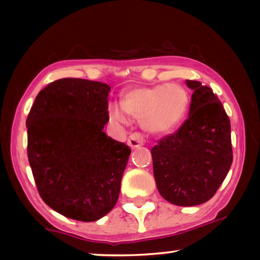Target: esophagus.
I'll return each instance as SVG.
<instances>
[{"instance_id":"34e87169","label":"esophagus","mask_w":260,"mask_h":260,"mask_svg":"<svg viewBox=\"0 0 260 260\" xmlns=\"http://www.w3.org/2000/svg\"><path fill=\"white\" fill-rule=\"evenodd\" d=\"M127 143H128V146L132 149H136V148H139L141 146H143V143H144L143 135L141 133H138V132H135V133L129 135Z\"/></svg>"}]
</instances>
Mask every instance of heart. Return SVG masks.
Here are the masks:
<instances>
[{
    "label": "heart",
    "mask_w": 260,
    "mask_h": 260,
    "mask_svg": "<svg viewBox=\"0 0 260 260\" xmlns=\"http://www.w3.org/2000/svg\"><path fill=\"white\" fill-rule=\"evenodd\" d=\"M189 95L177 83L141 87L127 91L120 104H111L110 118L127 125L129 117L136 118L144 129L155 134L169 133L186 116Z\"/></svg>",
    "instance_id": "heart-1"
}]
</instances>
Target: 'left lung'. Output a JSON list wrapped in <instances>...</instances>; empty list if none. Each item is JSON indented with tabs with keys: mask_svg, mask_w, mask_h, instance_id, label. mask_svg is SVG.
<instances>
[{
	"mask_svg": "<svg viewBox=\"0 0 260 260\" xmlns=\"http://www.w3.org/2000/svg\"><path fill=\"white\" fill-rule=\"evenodd\" d=\"M186 83L192 89L189 116L158 141L151 155L160 195L174 205L195 206L212 199L231 169V121L210 87Z\"/></svg>",
	"mask_w": 260,
	"mask_h": 260,
	"instance_id": "8db88e82",
	"label": "left lung"
}]
</instances>
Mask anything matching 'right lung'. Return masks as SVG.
<instances>
[{"label": "right lung", "instance_id": "add662e5", "mask_svg": "<svg viewBox=\"0 0 260 260\" xmlns=\"http://www.w3.org/2000/svg\"><path fill=\"white\" fill-rule=\"evenodd\" d=\"M110 86L64 78L38 94L30 108L27 156L41 199L56 212L96 221L116 205L131 148L103 131Z\"/></svg>", "mask_w": 260, "mask_h": 260}]
</instances>
